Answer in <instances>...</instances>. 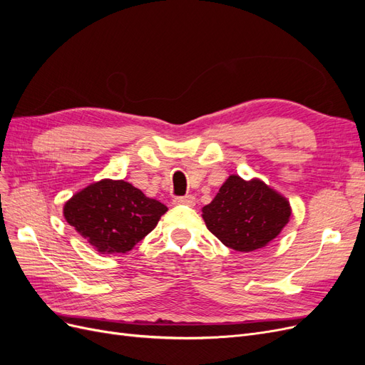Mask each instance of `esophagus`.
<instances>
[{"instance_id": "1", "label": "esophagus", "mask_w": 365, "mask_h": 365, "mask_svg": "<svg viewBox=\"0 0 365 365\" xmlns=\"http://www.w3.org/2000/svg\"><path fill=\"white\" fill-rule=\"evenodd\" d=\"M195 202H196V200H195V196H192V195L178 196V197H175V200H173L175 205H189V207H193Z\"/></svg>"}]
</instances>
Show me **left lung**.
<instances>
[{"label": "left lung", "mask_w": 365, "mask_h": 365, "mask_svg": "<svg viewBox=\"0 0 365 365\" xmlns=\"http://www.w3.org/2000/svg\"><path fill=\"white\" fill-rule=\"evenodd\" d=\"M289 216L286 197L260 180L244 181L237 175H231L215 200L202 208L207 228L225 247L242 252L269 244Z\"/></svg>", "instance_id": "left-lung-1"}]
</instances>
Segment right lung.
<instances>
[{
	"label": "right lung",
	"mask_w": 365,
	"mask_h": 365,
	"mask_svg": "<svg viewBox=\"0 0 365 365\" xmlns=\"http://www.w3.org/2000/svg\"><path fill=\"white\" fill-rule=\"evenodd\" d=\"M168 207L120 180H102L63 207L67 222L98 252H126L157 227Z\"/></svg>",
	"instance_id": "obj_1"
}]
</instances>
